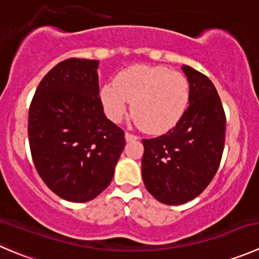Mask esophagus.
I'll use <instances>...</instances> for the list:
<instances>
[{
	"label": "esophagus",
	"instance_id": "1",
	"mask_svg": "<svg viewBox=\"0 0 259 259\" xmlns=\"http://www.w3.org/2000/svg\"><path fill=\"white\" fill-rule=\"evenodd\" d=\"M139 138L137 137V135H133L130 134V133H125V140L126 142H134V140H138Z\"/></svg>",
	"mask_w": 259,
	"mask_h": 259
}]
</instances>
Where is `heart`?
<instances>
[{
	"label": "heart",
	"mask_w": 259,
	"mask_h": 259,
	"mask_svg": "<svg viewBox=\"0 0 259 259\" xmlns=\"http://www.w3.org/2000/svg\"><path fill=\"white\" fill-rule=\"evenodd\" d=\"M100 100L110 120L119 122L132 102L137 124L149 134H163L180 122L190 104V83L165 67L135 64L101 87Z\"/></svg>",
	"instance_id": "heart-1"
}]
</instances>
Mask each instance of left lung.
Returning <instances> with one entry per match:
<instances>
[{
    "label": "left lung",
    "instance_id": "left-lung-1",
    "mask_svg": "<svg viewBox=\"0 0 259 259\" xmlns=\"http://www.w3.org/2000/svg\"><path fill=\"white\" fill-rule=\"evenodd\" d=\"M190 83V106L167 134L143 139L142 176L147 190L165 205L197 197L214 178L224 150L225 114L212 82L182 66Z\"/></svg>",
    "mask_w": 259,
    "mask_h": 259
}]
</instances>
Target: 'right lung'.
<instances>
[{
	"label": "right lung",
	"mask_w": 259,
	"mask_h": 259,
	"mask_svg": "<svg viewBox=\"0 0 259 259\" xmlns=\"http://www.w3.org/2000/svg\"><path fill=\"white\" fill-rule=\"evenodd\" d=\"M99 60H63L40 82L29 110L32 160L45 185L62 199L87 202L114 177L124 132L104 114Z\"/></svg>",
	"instance_id": "right-lung-1"
}]
</instances>
